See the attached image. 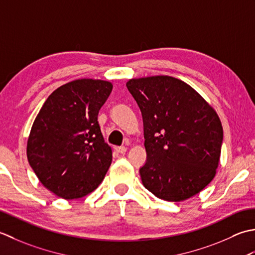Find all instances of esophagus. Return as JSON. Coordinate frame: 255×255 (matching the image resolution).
Segmentation results:
<instances>
[{"mask_svg":"<svg viewBox=\"0 0 255 255\" xmlns=\"http://www.w3.org/2000/svg\"><path fill=\"white\" fill-rule=\"evenodd\" d=\"M114 149H116V152L119 154H124L127 152L128 148L126 146H117V147H114Z\"/></svg>","mask_w":255,"mask_h":255,"instance_id":"obj_1","label":"esophagus"}]
</instances>
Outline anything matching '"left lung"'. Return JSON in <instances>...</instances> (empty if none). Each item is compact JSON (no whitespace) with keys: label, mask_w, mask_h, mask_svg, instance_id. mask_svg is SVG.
Returning <instances> with one entry per match:
<instances>
[{"label":"left lung","mask_w":255,"mask_h":255,"mask_svg":"<svg viewBox=\"0 0 255 255\" xmlns=\"http://www.w3.org/2000/svg\"><path fill=\"white\" fill-rule=\"evenodd\" d=\"M141 110L146 162L139 168L145 188L159 199L183 201L214 179L223 129L216 111L198 92L169 76L127 84Z\"/></svg>","instance_id":"left-lung-1"}]
</instances>
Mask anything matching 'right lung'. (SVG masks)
Segmentation results:
<instances>
[{
    "label": "right lung",
    "instance_id": "right-lung-1",
    "mask_svg": "<svg viewBox=\"0 0 255 255\" xmlns=\"http://www.w3.org/2000/svg\"><path fill=\"white\" fill-rule=\"evenodd\" d=\"M109 81L79 79L56 89L36 117L27 159L40 183L64 199L95 190L112 162L98 114L112 91Z\"/></svg>",
    "mask_w": 255,
    "mask_h": 255
}]
</instances>
